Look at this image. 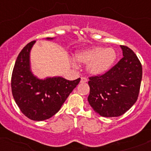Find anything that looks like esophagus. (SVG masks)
<instances>
[{
    "label": "esophagus",
    "instance_id": "34e87169",
    "mask_svg": "<svg viewBox=\"0 0 151 151\" xmlns=\"http://www.w3.org/2000/svg\"><path fill=\"white\" fill-rule=\"evenodd\" d=\"M88 81V79L86 78H85V77H82V78H81V83H85L87 82Z\"/></svg>",
    "mask_w": 151,
    "mask_h": 151
}]
</instances>
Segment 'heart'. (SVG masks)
Listing matches in <instances>:
<instances>
[{"label":"heart","mask_w":151,"mask_h":151,"mask_svg":"<svg viewBox=\"0 0 151 151\" xmlns=\"http://www.w3.org/2000/svg\"><path fill=\"white\" fill-rule=\"evenodd\" d=\"M117 58L112 48L94 47L76 53L75 60L88 64L87 70L92 75H102L110 70Z\"/></svg>","instance_id":"obj_1"}]
</instances>
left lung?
<instances>
[{
	"label": "left lung",
	"instance_id": "1",
	"mask_svg": "<svg viewBox=\"0 0 151 151\" xmlns=\"http://www.w3.org/2000/svg\"><path fill=\"white\" fill-rule=\"evenodd\" d=\"M123 57L110 70L102 75L89 77L88 101L102 117H119L138 99L143 68L131 48L121 45Z\"/></svg>",
	"mask_w": 151,
	"mask_h": 151
}]
</instances>
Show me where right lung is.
Segmentation results:
<instances>
[{
  "instance_id": "right-lung-1",
  "label": "right lung",
  "mask_w": 151,
  "mask_h": 151,
  "mask_svg": "<svg viewBox=\"0 0 151 151\" xmlns=\"http://www.w3.org/2000/svg\"><path fill=\"white\" fill-rule=\"evenodd\" d=\"M35 41L27 44L18 55L11 86L13 98L22 114L39 122L50 118L60 110L81 78L68 81L57 77L40 80L34 77L29 68V52Z\"/></svg>"
}]
</instances>
